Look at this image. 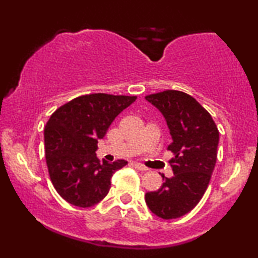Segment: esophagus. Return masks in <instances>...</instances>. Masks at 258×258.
<instances>
[{
  "mask_svg": "<svg viewBox=\"0 0 258 258\" xmlns=\"http://www.w3.org/2000/svg\"><path fill=\"white\" fill-rule=\"evenodd\" d=\"M134 165H135L136 169H139V170H141V171H146V170H148L147 167H144V165L141 164V163H137V162H134Z\"/></svg>",
  "mask_w": 258,
  "mask_h": 258,
  "instance_id": "1",
  "label": "esophagus"
}]
</instances>
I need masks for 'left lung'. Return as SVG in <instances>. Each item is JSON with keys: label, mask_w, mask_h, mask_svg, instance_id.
Instances as JSON below:
<instances>
[{"label": "left lung", "mask_w": 258, "mask_h": 258, "mask_svg": "<svg viewBox=\"0 0 258 258\" xmlns=\"http://www.w3.org/2000/svg\"><path fill=\"white\" fill-rule=\"evenodd\" d=\"M146 100L164 116L172 139L168 150L174 154L169 161L174 176L162 175L164 183L146 194V203L156 216L172 220L191 211L206 192L216 164L220 134L209 112L183 91L165 90Z\"/></svg>", "instance_id": "obj_1"}]
</instances>
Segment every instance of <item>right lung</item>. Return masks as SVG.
Here are the masks:
<instances>
[{"label": "right lung", "mask_w": 258, "mask_h": 258, "mask_svg": "<svg viewBox=\"0 0 258 258\" xmlns=\"http://www.w3.org/2000/svg\"><path fill=\"white\" fill-rule=\"evenodd\" d=\"M136 96L90 94L59 107L44 128L45 161L51 183L67 202L89 208L107 196L115 171L128 164L96 156L98 140Z\"/></svg>", "instance_id": "1"}]
</instances>
